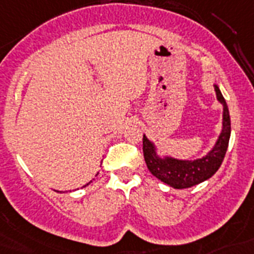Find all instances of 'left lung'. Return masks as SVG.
<instances>
[{"instance_id":"8db88e82","label":"left lung","mask_w":254,"mask_h":254,"mask_svg":"<svg viewBox=\"0 0 254 254\" xmlns=\"http://www.w3.org/2000/svg\"><path fill=\"white\" fill-rule=\"evenodd\" d=\"M216 98L223 104V129L213 150L206 156L197 160H177L172 158H159L155 147L143 135V156L148 171L160 181L166 183L175 189H185L194 187L202 181L207 180L219 170L228 147L231 135V119L227 103L219 87L214 84Z\"/></svg>"}]
</instances>
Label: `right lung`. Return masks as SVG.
<instances>
[{"label": "right lung", "instance_id": "obj_1", "mask_svg": "<svg viewBox=\"0 0 254 254\" xmlns=\"http://www.w3.org/2000/svg\"><path fill=\"white\" fill-rule=\"evenodd\" d=\"M90 183H91V181H90ZM90 183H88V184H90ZM88 184H86V185H88ZM86 185H84V187H86Z\"/></svg>", "mask_w": 254, "mask_h": 254}]
</instances>
